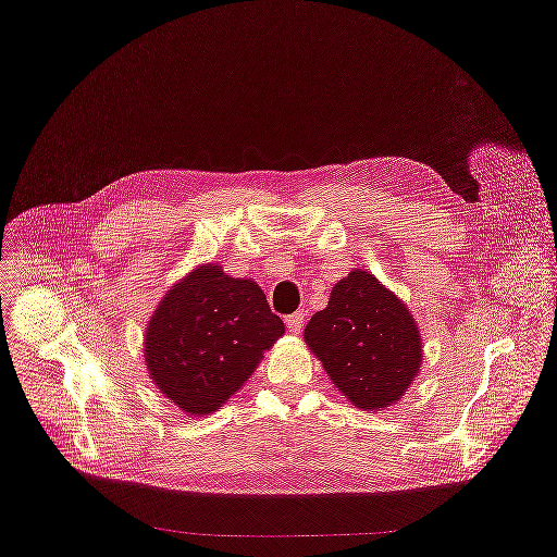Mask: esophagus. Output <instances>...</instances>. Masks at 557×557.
<instances>
[{
  "mask_svg": "<svg viewBox=\"0 0 557 557\" xmlns=\"http://www.w3.org/2000/svg\"><path fill=\"white\" fill-rule=\"evenodd\" d=\"M284 323H286L288 332L299 334V330H301V327H304V323H306V314H304V310H301V312H293V314H288V317L284 319Z\"/></svg>",
  "mask_w": 557,
  "mask_h": 557,
  "instance_id": "1",
  "label": "esophagus"
}]
</instances>
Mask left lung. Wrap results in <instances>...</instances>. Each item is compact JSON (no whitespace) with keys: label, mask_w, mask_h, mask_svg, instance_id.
Masks as SVG:
<instances>
[{"label":"left lung","mask_w":557,"mask_h":557,"mask_svg":"<svg viewBox=\"0 0 557 557\" xmlns=\"http://www.w3.org/2000/svg\"><path fill=\"white\" fill-rule=\"evenodd\" d=\"M304 341L336 392L360 411H385L420 376L422 334L407 304L369 271L354 269L332 286Z\"/></svg>","instance_id":"1"}]
</instances>
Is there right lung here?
Listing matches in <instances>:
<instances>
[{
	"label": "right lung",
	"instance_id": "right-lung-1",
	"mask_svg": "<svg viewBox=\"0 0 557 557\" xmlns=\"http://www.w3.org/2000/svg\"><path fill=\"white\" fill-rule=\"evenodd\" d=\"M284 336L253 280L208 262L183 275L157 304L144 332L150 381L185 416L219 411Z\"/></svg>",
	"mask_w": 557,
	"mask_h": 557
}]
</instances>
